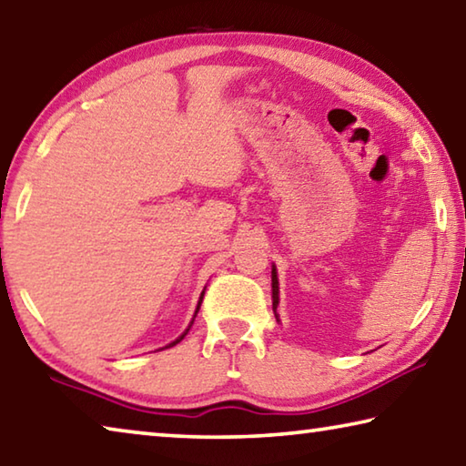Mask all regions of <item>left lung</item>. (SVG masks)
<instances>
[{
    "label": "left lung",
    "mask_w": 466,
    "mask_h": 466,
    "mask_svg": "<svg viewBox=\"0 0 466 466\" xmlns=\"http://www.w3.org/2000/svg\"><path fill=\"white\" fill-rule=\"evenodd\" d=\"M279 303H280V290H279V272H276V266L272 264V309L276 315V321L279 319Z\"/></svg>",
    "instance_id": "8db88e82"
}]
</instances>
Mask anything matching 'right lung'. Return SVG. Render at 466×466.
Instances as JSON below:
<instances>
[{"instance_id": "right-lung-1", "label": "right lung", "mask_w": 466, "mask_h": 466, "mask_svg": "<svg viewBox=\"0 0 466 466\" xmlns=\"http://www.w3.org/2000/svg\"><path fill=\"white\" fill-rule=\"evenodd\" d=\"M202 297H204V290H202V295H200V300H198V305H196V311H194V317H196V313H198V309H200V303H202ZM194 317H192V321H190V325H187V328H186V331L182 333V336H179V338H176L174 341H171V344H167L166 348H171V346H176V344H179V341H182L184 338H186V333L187 331H190V328H192V323H194ZM159 350H163V348H159Z\"/></svg>"}]
</instances>
